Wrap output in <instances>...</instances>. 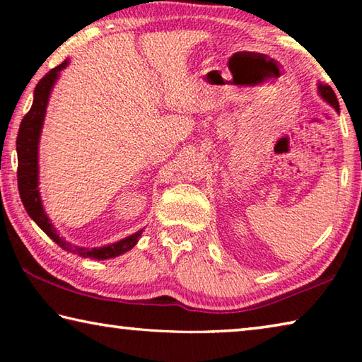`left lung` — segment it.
<instances>
[{"mask_svg":"<svg viewBox=\"0 0 362 362\" xmlns=\"http://www.w3.org/2000/svg\"><path fill=\"white\" fill-rule=\"evenodd\" d=\"M320 94L326 102H329L335 110H339V100H337V95L332 90V88L327 84H320Z\"/></svg>","mask_w":362,"mask_h":362,"instance_id":"left-lung-1","label":"left lung"}]
</instances>
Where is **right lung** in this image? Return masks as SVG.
<instances>
[{
  "instance_id": "obj_1",
  "label": "right lung",
  "mask_w": 362,
  "mask_h": 362,
  "mask_svg": "<svg viewBox=\"0 0 362 362\" xmlns=\"http://www.w3.org/2000/svg\"><path fill=\"white\" fill-rule=\"evenodd\" d=\"M66 64L69 62L65 60V62L57 65L56 69H52L40 79V83L36 84L35 88L33 105L28 110V113L23 116V119L21 122L16 142L17 161H19V164H17V185H19V194L28 216L35 220L36 225H38L52 241H56L57 246L69 250V252L78 254L81 257H89V259H112V257L127 252V250L136 246L140 235H142V230L105 247L84 249L71 246L70 243L64 241L62 238L57 235L56 228H54L52 223L49 222V218L46 217V214L42 211L41 206L38 192V140L42 127V119H45L49 94H51L52 86L56 83L59 71L65 69Z\"/></svg>"
}]
</instances>
